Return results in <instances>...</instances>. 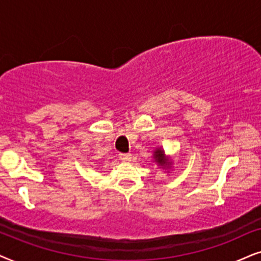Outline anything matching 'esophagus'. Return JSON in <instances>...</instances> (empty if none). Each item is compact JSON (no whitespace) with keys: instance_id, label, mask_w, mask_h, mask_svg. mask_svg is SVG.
Returning a JSON list of instances; mask_svg holds the SVG:
<instances>
[{"instance_id":"obj_1","label":"esophagus","mask_w":261,"mask_h":261,"mask_svg":"<svg viewBox=\"0 0 261 261\" xmlns=\"http://www.w3.org/2000/svg\"><path fill=\"white\" fill-rule=\"evenodd\" d=\"M119 159L124 162L131 161V154H119Z\"/></svg>"}]
</instances>
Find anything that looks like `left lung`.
I'll return each instance as SVG.
<instances>
[{
	"mask_svg": "<svg viewBox=\"0 0 261 261\" xmlns=\"http://www.w3.org/2000/svg\"><path fill=\"white\" fill-rule=\"evenodd\" d=\"M152 159H154V162L158 163L160 168L166 169V171H169L172 168L173 161L171 156H167L165 150H163L162 147H158L152 151Z\"/></svg>",
	"mask_w": 261,
	"mask_h": 261,
	"instance_id": "left-lung-1",
	"label": "left lung"
}]
</instances>
